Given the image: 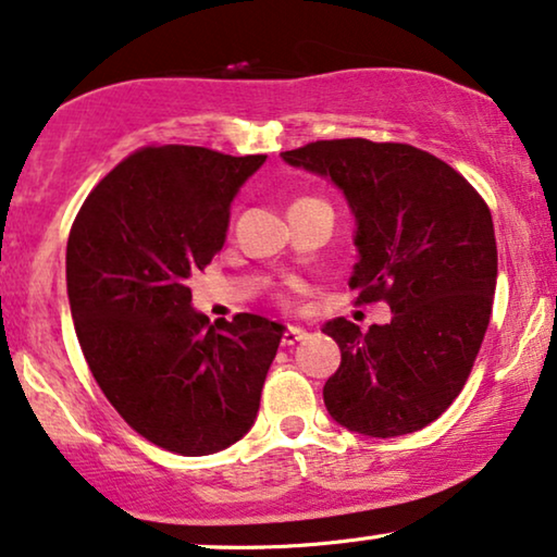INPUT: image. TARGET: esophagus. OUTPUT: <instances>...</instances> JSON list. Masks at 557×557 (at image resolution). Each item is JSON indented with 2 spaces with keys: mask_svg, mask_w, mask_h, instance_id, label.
<instances>
[{
  "mask_svg": "<svg viewBox=\"0 0 557 557\" xmlns=\"http://www.w3.org/2000/svg\"><path fill=\"white\" fill-rule=\"evenodd\" d=\"M302 338H308V331L300 329V325H290V329L283 333V344L285 346H295Z\"/></svg>",
  "mask_w": 557,
  "mask_h": 557,
  "instance_id": "esophagus-1",
  "label": "esophagus"
}]
</instances>
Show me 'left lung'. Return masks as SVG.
<instances>
[{
	"label": "left lung",
	"mask_w": 557,
	"mask_h": 557,
	"mask_svg": "<svg viewBox=\"0 0 557 557\" xmlns=\"http://www.w3.org/2000/svg\"><path fill=\"white\" fill-rule=\"evenodd\" d=\"M280 158L344 193L356 221L348 287L392 310L389 323L367 333L346 318L323 325L341 348L325 410L372 438L425 428L463 389L492 318L488 206L463 175L412 145L321 139Z\"/></svg>",
	"instance_id": "left-lung-1"
}]
</instances>
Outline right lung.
I'll return each mask as SVG.
<instances>
[{
  "instance_id": "add662e5",
  "label": "right lung",
  "mask_w": 557,
  "mask_h": 557,
  "mask_svg": "<svg viewBox=\"0 0 557 557\" xmlns=\"http://www.w3.org/2000/svg\"><path fill=\"white\" fill-rule=\"evenodd\" d=\"M267 154L145 147L81 206L65 249L76 336L114 410L181 456L219 454L255 425L285 325H209L188 280L224 247L236 193Z\"/></svg>"
}]
</instances>
